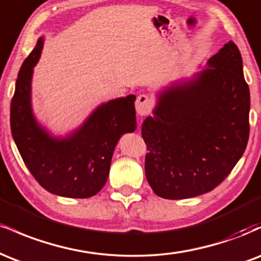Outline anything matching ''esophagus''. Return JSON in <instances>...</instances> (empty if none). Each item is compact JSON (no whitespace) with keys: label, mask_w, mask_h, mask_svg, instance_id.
I'll list each match as a JSON object with an SVG mask.
<instances>
[{"label":"esophagus","mask_w":261,"mask_h":261,"mask_svg":"<svg viewBox=\"0 0 261 261\" xmlns=\"http://www.w3.org/2000/svg\"><path fill=\"white\" fill-rule=\"evenodd\" d=\"M135 107H136V112L139 115H147V114L151 113L152 108H153V100L147 94H141L137 97Z\"/></svg>","instance_id":"esophagus-1"}]
</instances>
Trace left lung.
I'll return each instance as SVG.
<instances>
[{
  "instance_id": "8db88e82",
  "label": "left lung",
  "mask_w": 261,
  "mask_h": 261,
  "mask_svg": "<svg viewBox=\"0 0 261 261\" xmlns=\"http://www.w3.org/2000/svg\"><path fill=\"white\" fill-rule=\"evenodd\" d=\"M207 66L190 81L164 89L153 116L142 124L146 178L163 199L214 190L247 147L250 94L239 49L229 41Z\"/></svg>"
}]
</instances>
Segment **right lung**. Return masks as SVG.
I'll list each match as a JSON object with an SVG mask.
<instances>
[{
	"mask_svg": "<svg viewBox=\"0 0 261 261\" xmlns=\"http://www.w3.org/2000/svg\"><path fill=\"white\" fill-rule=\"evenodd\" d=\"M43 38L20 67L11 101V130L27 168L49 193L86 199L99 193L121 135L136 128L134 94L101 104L80 128L64 139L53 137L32 112L33 68L43 49Z\"/></svg>",
	"mask_w": 261,
	"mask_h": 261,
	"instance_id": "right-lung-1",
	"label": "right lung"
}]
</instances>
